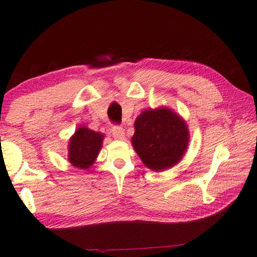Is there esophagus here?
Masks as SVG:
<instances>
[{"label": "esophagus", "mask_w": 257, "mask_h": 257, "mask_svg": "<svg viewBox=\"0 0 257 257\" xmlns=\"http://www.w3.org/2000/svg\"><path fill=\"white\" fill-rule=\"evenodd\" d=\"M111 132H112L113 137L115 138V140H119V141L124 140V130L121 127H117V125H115V127L112 128Z\"/></svg>", "instance_id": "34e87169"}]
</instances>
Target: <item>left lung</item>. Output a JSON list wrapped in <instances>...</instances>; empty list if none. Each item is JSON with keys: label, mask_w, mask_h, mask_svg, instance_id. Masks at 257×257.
<instances>
[{"label": "left lung", "mask_w": 257, "mask_h": 257, "mask_svg": "<svg viewBox=\"0 0 257 257\" xmlns=\"http://www.w3.org/2000/svg\"><path fill=\"white\" fill-rule=\"evenodd\" d=\"M190 142L185 120L172 108H148L135 120L132 144L149 169L164 172L182 160Z\"/></svg>", "instance_id": "8db88e82"}]
</instances>
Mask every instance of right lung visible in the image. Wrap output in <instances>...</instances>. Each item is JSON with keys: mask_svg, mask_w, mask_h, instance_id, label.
<instances>
[{"mask_svg": "<svg viewBox=\"0 0 257 257\" xmlns=\"http://www.w3.org/2000/svg\"><path fill=\"white\" fill-rule=\"evenodd\" d=\"M104 134L93 132L85 125L75 130L68 142V161L80 169H88L98 157L104 141Z\"/></svg>", "mask_w": 257, "mask_h": 257, "instance_id": "obj_1", "label": "right lung"}]
</instances>
